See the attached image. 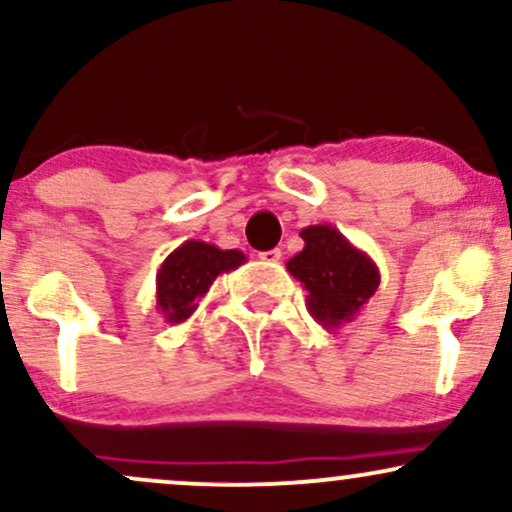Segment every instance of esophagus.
I'll return each instance as SVG.
<instances>
[{
  "label": "esophagus",
  "instance_id": "1",
  "mask_svg": "<svg viewBox=\"0 0 512 512\" xmlns=\"http://www.w3.org/2000/svg\"><path fill=\"white\" fill-rule=\"evenodd\" d=\"M260 260L267 262V264H274L281 260V250L274 248V250H267V252H260Z\"/></svg>",
  "mask_w": 512,
  "mask_h": 512
}]
</instances>
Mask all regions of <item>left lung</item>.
Returning a JSON list of instances; mask_svg holds the SVG:
<instances>
[{
  "instance_id": "left-lung-1",
  "label": "left lung",
  "mask_w": 512,
  "mask_h": 512,
  "mask_svg": "<svg viewBox=\"0 0 512 512\" xmlns=\"http://www.w3.org/2000/svg\"><path fill=\"white\" fill-rule=\"evenodd\" d=\"M301 238L303 250L286 262V269L308 291L310 315L325 330H339L378 291V264L330 223L303 228Z\"/></svg>"
}]
</instances>
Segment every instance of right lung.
Instances as JSON below:
<instances>
[{"instance_id": "add662e5", "label": "right lung", "mask_w": 512, "mask_h": 512, "mask_svg": "<svg viewBox=\"0 0 512 512\" xmlns=\"http://www.w3.org/2000/svg\"><path fill=\"white\" fill-rule=\"evenodd\" d=\"M248 257L240 250H221L204 240H185L163 260L156 274V310L170 325H180L197 310L216 276L233 272Z\"/></svg>"}]
</instances>
